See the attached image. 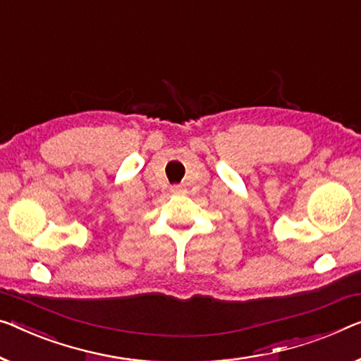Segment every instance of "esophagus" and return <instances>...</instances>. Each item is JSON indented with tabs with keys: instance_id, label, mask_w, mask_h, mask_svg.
I'll return each instance as SVG.
<instances>
[{
	"instance_id": "esophagus-1",
	"label": "esophagus",
	"mask_w": 361,
	"mask_h": 361,
	"mask_svg": "<svg viewBox=\"0 0 361 361\" xmlns=\"http://www.w3.org/2000/svg\"><path fill=\"white\" fill-rule=\"evenodd\" d=\"M170 191L175 192V195H178V192H181V186H171Z\"/></svg>"
}]
</instances>
